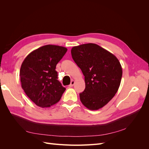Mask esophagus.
Returning a JSON list of instances; mask_svg holds the SVG:
<instances>
[{
	"label": "esophagus",
	"mask_w": 149,
	"mask_h": 149,
	"mask_svg": "<svg viewBox=\"0 0 149 149\" xmlns=\"http://www.w3.org/2000/svg\"><path fill=\"white\" fill-rule=\"evenodd\" d=\"M74 80H71V83H70V86H69L70 87H72V86H73V85L74 84Z\"/></svg>",
	"instance_id": "obj_1"
}]
</instances>
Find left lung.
Listing matches in <instances>:
<instances>
[{
  "instance_id": "obj_1",
  "label": "left lung",
  "mask_w": 149,
  "mask_h": 149,
  "mask_svg": "<svg viewBox=\"0 0 149 149\" xmlns=\"http://www.w3.org/2000/svg\"><path fill=\"white\" fill-rule=\"evenodd\" d=\"M71 53L84 76L86 87L79 94L81 101L89 110L101 109L118 91L123 75L119 61L95 43L74 47Z\"/></svg>"
}]
</instances>
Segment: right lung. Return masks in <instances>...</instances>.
<instances>
[{
	"mask_svg": "<svg viewBox=\"0 0 149 149\" xmlns=\"http://www.w3.org/2000/svg\"><path fill=\"white\" fill-rule=\"evenodd\" d=\"M66 52L65 47L47 45L31 52L22 63V88L37 106L49 107L60 100L66 89L58 80L55 69Z\"/></svg>",
	"mask_w": 149,
	"mask_h": 149,
	"instance_id": "obj_1",
	"label": "right lung"
}]
</instances>
